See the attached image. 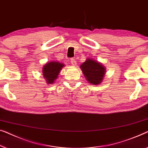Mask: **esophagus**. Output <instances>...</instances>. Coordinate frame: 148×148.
<instances>
[{
  "instance_id": "1",
  "label": "esophagus",
  "mask_w": 148,
  "mask_h": 148,
  "mask_svg": "<svg viewBox=\"0 0 148 148\" xmlns=\"http://www.w3.org/2000/svg\"><path fill=\"white\" fill-rule=\"evenodd\" d=\"M70 62H71V64L72 66H76V60H75V59H74V58H72V59L70 60Z\"/></svg>"
}]
</instances>
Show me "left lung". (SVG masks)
Wrapping results in <instances>:
<instances>
[{
	"mask_svg": "<svg viewBox=\"0 0 148 148\" xmlns=\"http://www.w3.org/2000/svg\"><path fill=\"white\" fill-rule=\"evenodd\" d=\"M80 68L86 80L93 85L101 84L106 72L101 63L89 58L81 64Z\"/></svg>",
	"mask_w": 148,
	"mask_h": 148,
	"instance_id": "left-lung-1",
	"label": "left lung"
}]
</instances>
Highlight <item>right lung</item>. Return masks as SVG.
I'll use <instances>...</instances> for the list:
<instances>
[{
    "label": "right lung",
    "instance_id": "1",
    "mask_svg": "<svg viewBox=\"0 0 148 148\" xmlns=\"http://www.w3.org/2000/svg\"><path fill=\"white\" fill-rule=\"evenodd\" d=\"M64 64L58 62H50L47 63L43 68V75L47 84H53L58 78L60 70Z\"/></svg>",
    "mask_w": 148,
    "mask_h": 148
}]
</instances>
